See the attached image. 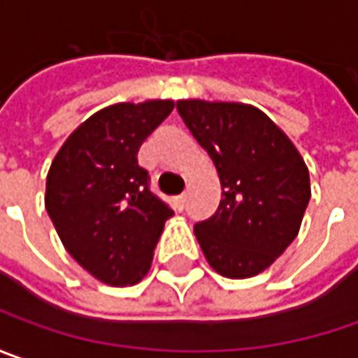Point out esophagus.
<instances>
[{
  "mask_svg": "<svg viewBox=\"0 0 358 358\" xmlns=\"http://www.w3.org/2000/svg\"><path fill=\"white\" fill-rule=\"evenodd\" d=\"M174 202H176V208L184 210V204H186V194H180L174 198Z\"/></svg>",
  "mask_w": 358,
  "mask_h": 358,
  "instance_id": "esophagus-1",
  "label": "esophagus"
}]
</instances>
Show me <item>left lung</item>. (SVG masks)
<instances>
[{"label": "left lung", "instance_id": "obj_1", "mask_svg": "<svg viewBox=\"0 0 358 358\" xmlns=\"http://www.w3.org/2000/svg\"><path fill=\"white\" fill-rule=\"evenodd\" d=\"M180 117L216 166L222 198L194 234L208 264L226 278L266 271L296 238L310 200L301 152L250 103L178 100Z\"/></svg>", "mask_w": 358, "mask_h": 358}]
</instances>
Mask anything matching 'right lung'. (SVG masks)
Masks as SVG:
<instances>
[{"label":"right lung","instance_id":"obj_1","mask_svg":"<svg viewBox=\"0 0 358 358\" xmlns=\"http://www.w3.org/2000/svg\"><path fill=\"white\" fill-rule=\"evenodd\" d=\"M172 100L108 106L68 136L45 180V210L73 260L110 287H132L150 271L164 222L174 214L148 188L138 150Z\"/></svg>","mask_w":358,"mask_h":358}]
</instances>
